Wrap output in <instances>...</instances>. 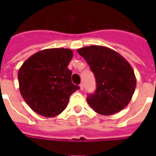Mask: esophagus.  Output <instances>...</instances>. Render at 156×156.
I'll return each instance as SVG.
<instances>
[{"instance_id":"1","label":"esophagus","mask_w":156,"mask_h":156,"mask_svg":"<svg viewBox=\"0 0 156 156\" xmlns=\"http://www.w3.org/2000/svg\"><path fill=\"white\" fill-rule=\"evenodd\" d=\"M79 87H80V90H83V89H84V84H83V83H81L80 85H79Z\"/></svg>"}]
</instances>
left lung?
Segmentation results:
<instances>
[{"label":"left lung","mask_w":156,"mask_h":156,"mask_svg":"<svg viewBox=\"0 0 156 156\" xmlns=\"http://www.w3.org/2000/svg\"><path fill=\"white\" fill-rule=\"evenodd\" d=\"M78 52L95 78L96 89L87 94L88 104L102 115H112L127 106L136 87L135 75L128 61L103 46L83 48Z\"/></svg>","instance_id":"1"}]
</instances>
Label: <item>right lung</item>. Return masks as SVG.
<instances>
[{
    "label": "right lung",
    "mask_w": 156,
    "mask_h": 156,
    "mask_svg": "<svg viewBox=\"0 0 156 156\" xmlns=\"http://www.w3.org/2000/svg\"><path fill=\"white\" fill-rule=\"evenodd\" d=\"M72 57L73 52L67 48L45 49L29 57L18 70L21 95L36 113L57 116L79 89L72 83V71L68 69Z\"/></svg>",
    "instance_id": "obj_1"
}]
</instances>
